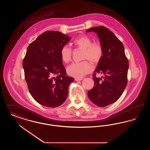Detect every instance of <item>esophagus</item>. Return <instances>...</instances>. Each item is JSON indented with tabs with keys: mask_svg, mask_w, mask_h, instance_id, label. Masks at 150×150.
<instances>
[{
	"mask_svg": "<svg viewBox=\"0 0 150 150\" xmlns=\"http://www.w3.org/2000/svg\"><path fill=\"white\" fill-rule=\"evenodd\" d=\"M75 81H80V80H82V78H75Z\"/></svg>",
	"mask_w": 150,
	"mask_h": 150,
	"instance_id": "34e87169",
	"label": "esophagus"
}]
</instances>
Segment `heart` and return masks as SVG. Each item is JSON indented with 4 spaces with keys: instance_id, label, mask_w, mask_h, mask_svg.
<instances>
[{
    "instance_id": "obj_1",
    "label": "heart",
    "mask_w": 150,
    "mask_h": 150,
    "mask_svg": "<svg viewBox=\"0 0 150 150\" xmlns=\"http://www.w3.org/2000/svg\"><path fill=\"white\" fill-rule=\"evenodd\" d=\"M74 47L82 49L81 58L88 59L92 64H98L103 56V49L100 43L93 42L88 36L82 35L74 39L72 42ZM72 50L68 45H64L60 50V56L64 63L70 62L71 59ZM93 69L92 66L86 60L79 62H74L67 68V73L76 78L83 77Z\"/></svg>"
}]
</instances>
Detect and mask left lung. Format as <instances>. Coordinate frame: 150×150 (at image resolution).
Listing matches in <instances>:
<instances>
[{"label":"left lung","instance_id":"1","mask_svg":"<svg viewBox=\"0 0 150 150\" xmlns=\"http://www.w3.org/2000/svg\"><path fill=\"white\" fill-rule=\"evenodd\" d=\"M86 31L97 33L103 49V57L93 74L94 85L88 92V96L96 105L105 107L118 100L127 86L128 59L122 43L109 29L100 26ZM96 73H100L104 76L97 78Z\"/></svg>","mask_w":150,"mask_h":150}]
</instances>
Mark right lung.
<instances>
[{
  "label": "right lung",
  "instance_id": "add662e5",
  "mask_svg": "<svg viewBox=\"0 0 150 150\" xmlns=\"http://www.w3.org/2000/svg\"><path fill=\"white\" fill-rule=\"evenodd\" d=\"M71 37L47 31L30 44L22 62L25 78L33 98L44 106L61 105L74 78L68 76L60 56L62 46Z\"/></svg>",
  "mask_w": 150,
  "mask_h": 150
}]
</instances>
